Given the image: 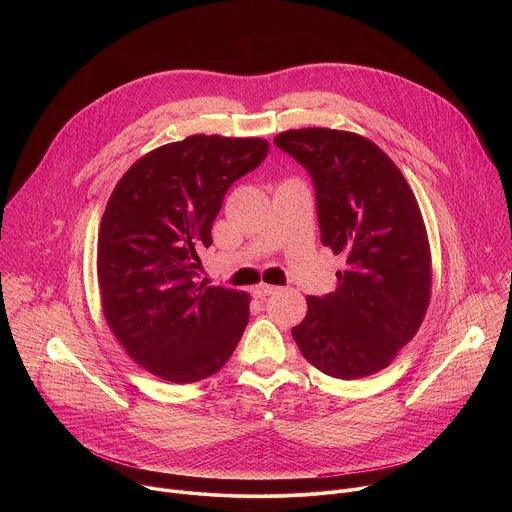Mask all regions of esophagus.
<instances>
[{
    "label": "esophagus",
    "instance_id": "34e87169",
    "mask_svg": "<svg viewBox=\"0 0 512 512\" xmlns=\"http://www.w3.org/2000/svg\"><path fill=\"white\" fill-rule=\"evenodd\" d=\"M277 291V287L275 285H269V283H259V285H255L253 287V296L255 298H267V296H271V294H275Z\"/></svg>",
    "mask_w": 512,
    "mask_h": 512
}]
</instances>
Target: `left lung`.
I'll use <instances>...</instances> for the list:
<instances>
[{"label":"left lung","mask_w":512,"mask_h":512,"mask_svg":"<svg viewBox=\"0 0 512 512\" xmlns=\"http://www.w3.org/2000/svg\"><path fill=\"white\" fill-rule=\"evenodd\" d=\"M273 141L308 170L322 245L346 257L336 291L308 296V314L291 334L328 377L375 375L415 336L431 296L417 200L401 170L367 137L308 127Z\"/></svg>","instance_id":"obj_1"}]
</instances>
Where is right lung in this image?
<instances>
[{"label":"right lung","instance_id":"right-lung-1","mask_svg":"<svg viewBox=\"0 0 512 512\" xmlns=\"http://www.w3.org/2000/svg\"><path fill=\"white\" fill-rule=\"evenodd\" d=\"M269 152L259 137L190 135L139 158L99 229L105 320L125 352L170 383L221 371L249 322V296L198 281L227 190Z\"/></svg>","mask_w":512,"mask_h":512}]
</instances>
